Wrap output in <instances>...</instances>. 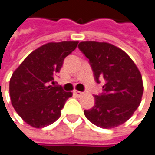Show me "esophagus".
<instances>
[{
	"label": "esophagus",
	"instance_id": "1",
	"mask_svg": "<svg viewBox=\"0 0 155 155\" xmlns=\"http://www.w3.org/2000/svg\"><path fill=\"white\" fill-rule=\"evenodd\" d=\"M74 94L75 96H81L83 95V92H81V91H78V90H74Z\"/></svg>",
	"mask_w": 155,
	"mask_h": 155
}]
</instances>
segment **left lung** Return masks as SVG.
<instances>
[{
  "mask_svg": "<svg viewBox=\"0 0 155 155\" xmlns=\"http://www.w3.org/2000/svg\"><path fill=\"white\" fill-rule=\"evenodd\" d=\"M79 49L89 60L97 83L105 80L104 92L84 115L96 126L110 129L126 122L140 104L144 91L140 72L120 48L106 42H81Z\"/></svg>",
  "mask_w": 155,
  "mask_h": 155,
  "instance_id": "obj_1",
  "label": "left lung"
}]
</instances>
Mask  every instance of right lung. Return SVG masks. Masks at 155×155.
I'll use <instances>...</instances> for the list:
<instances>
[{
  "label": "right lung",
  "mask_w": 155,
  "mask_h": 155,
  "mask_svg": "<svg viewBox=\"0 0 155 155\" xmlns=\"http://www.w3.org/2000/svg\"><path fill=\"white\" fill-rule=\"evenodd\" d=\"M78 41L51 42L31 52L15 70L9 81L10 100L24 122L35 128L54 123L65 103L72 96L54 85L67 56L75 50Z\"/></svg>",
  "instance_id": "1"
}]
</instances>
